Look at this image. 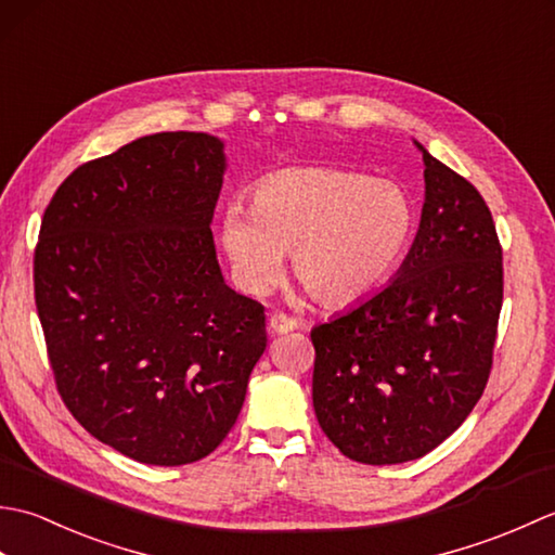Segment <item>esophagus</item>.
<instances>
[{
    "label": "esophagus",
    "instance_id": "1",
    "mask_svg": "<svg viewBox=\"0 0 555 555\" xmlns=\"http://www.w3.org/2000/svg\"><path fill=\"white\" fill-rule=\"evenodd\" d=\"M300 326V322L296 320V317H288V314H284V312H274L269 317V328L274 334H288V332H293V328H298Z\"/></svg>",
    "mask_w": 555,
    "mask_h": 555
}]
</instances>
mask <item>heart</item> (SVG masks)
I'll return each mask as SVG.
<instances>
[{
  "instance_id": "b5f03b06",
  "label": "heart",
  "mask_w": 555,
  "mask_h": 555,
  "mask_svg": "<svg viewBox=\"0 0 555 555\" xmlns=\"http://www.w3.org/2000/svg\"><path fill=\"white\" fill-rule=\"evenodd\" d=\"M417 207L403 185L364 173L305 167L264 176L250 203L219 219V243L247 293L269 291L291 253L310 296L346 308L374 296L403 262Z\"/></svg>"
}]
</instances>
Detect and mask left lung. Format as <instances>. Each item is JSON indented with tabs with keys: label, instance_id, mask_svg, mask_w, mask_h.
I'll return each instance as SVG.
<instances>
[{
	"label": "left lung",
	"instance_id": "left-lung-1",
	"mask_svg": "<svg viewBox=\"0 0 555 555\" xmlns=\"http://www.w3.org/2000/svg\"><path fill=\"white\" fill-rule=\"evenodd\" d=\"M420 231L391 284L312 328L322 431L364 465L417 460L467 420L489 382L503 250L477 188L427 150Z\"/></svg>",
	"mask_w": 555,
	"mask_h": 555
}]
</instances>
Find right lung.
<instances>
[{"label":"right lung","mask_w":555,"mask_h":555,"mask_svg":"<svg viewBox=\"0 0 555 555\" xmlns=\"http://www.w3.org/2000/svg\"><path fill=\"white\" fill-rule=\"evenodd\" d=\"M223 171L219 138L155 133L82 164L44 209L33 274L56 391L138 463L215 451L267 348L264 308L217 262Z\"/></svg>","instance_id":"right-lung-1"}]
</instances>
